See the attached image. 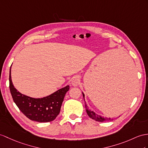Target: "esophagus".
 Listing matches in <instances>:
<instances>
[{
	"label": "esophagus",
	"instance_id": "1",
	"mask_svg": "<svg viewBox=\"0 0 148 148\" xmlns=\"http://www.w3.org/2000/svg\"><path fill=\"white\" fill-rule=\"evenodd\" d=\"M71 85L74 86H77L80 84V78L78 77H75L71 79Z\"/></svg>",
	"mask_w": 148,
	"mask_h": 148
}]
</instances>
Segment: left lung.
I'll list each match as a JSON object with an SVG mask.
<instances>
[{"label": "left lung", "instance_id": "1", "mask_svg": "<svg viewBox=\"0 0 148 148\" xmlns=\"http://www.w3.org/2000/svg\"><path fill=\"white\" fill-rule=\"evenodd\" d=\"M83 96H84V94L83 93ZM85 109H86V113H87L88 116L90 117L91 119H92L95 120L96 121H98V122H105V121H112L114 119H112V118H104V117H102L101 116H99L98 114H95L94 112H93L90 110L88 109V108L87 107V106L85 105Z\"/></svg>", "mask_w": 148, "mask_h": 148}]
</instances>
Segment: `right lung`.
Here are the masks:
<instances>
[{"instance_id": "1", "label": "right lung", "mask_w": 148, "mask_h": 148, "mask_svg": "<svg viewBox=\"0 0 148 148\" xmlns=\"http://www.w3.org/2000/svg\"><path fill=\"white\" fill-rule=\"evenodd\" d=\"M10 68L9 88L14 102L19 110L31 121L48 122L55 120L60 114L64 97L69 90L70 86L67 85L44 98H31L21 93L14 87L10 75Z\"/></svg>"}]
</instances>
